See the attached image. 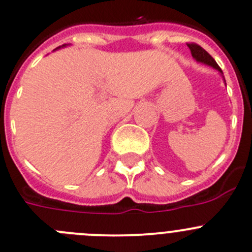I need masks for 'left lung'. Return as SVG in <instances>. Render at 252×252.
<instances>
[{
	"label": "left lung",
	"mask_w": 252,
	"mask_h": 252,
	"mask_svg": "<svg viewBox=\"0 0 252 252\" xmlns=\"http://www.w3.org/2000/svg\"><path fill=\"white\" fill-rule=\"evenodd\" d=\"M188 47L190 48L191 56L197 61V62H201V63H205V64H208V65H211V67H214L215 69H218L220 73H222L221 68L219 67V64L215 62V60H214V58L209 55L208 52H206L203 47H200L199 44L194 43V42H191V43H188Z\"/></svg>",
	"instance_id": "left-lung-1"
}]
</instances>
